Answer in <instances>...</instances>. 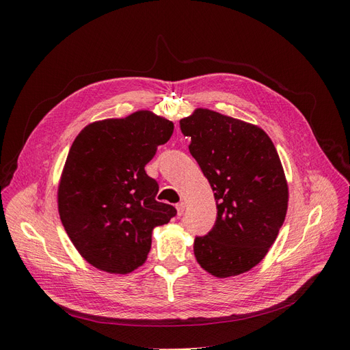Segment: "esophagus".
<instances>
[{"label":"esophagus","instance_id":"obj_1","mask_svg":"<svg viewBox=\"0 0 350 350\" xmlns=\"http://www.w3.org/2000/svg\"><path fill=\"white\" fill-rule=\"evenodd\" d=\"M184 210H185V203H183V201H181V203H178V204H176V211H178V215L181 216V215L184 213Z\"/></svg>","mask_w":350,"mask_h":350}]
</instances>
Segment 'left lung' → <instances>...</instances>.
I'll use <instances>...</instances> for the list:
<instances>
[{
  "instance_id": "1",
  "label": "left lung",
  "mask_w": 350,
  "mask_h": 350,
  "mask_svg": "<svg viewBox=\"0 0 350 350\" xmlns=\"http://www.w3.org/2000/svg\"><path fill=\"white\" fill-rule=\"evenodd\" d=\"M188 149L213 189L217 217L194 239L197 262L215 278L256 267L276 241L289 188L280 157L260 126L197 108L179 121Z\"/></svg>"
}]
</instances>
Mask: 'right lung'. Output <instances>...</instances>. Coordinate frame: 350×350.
I'll return each mask as SVG.
<instances>
[{
	"label": "right lung",
	"instance_id": "1",
	"mask_svg": "<svg viewBox=\"0 0 350 350\" xmlns=\"http://www.w3.org/2000/svg\"><path fill=\"white\" fill-rule=\"evenodd\" d=\"M174 133L152 111L94 121L72 142L58 184V213L68 238L93 267L129 274L143 266L152 232L176 210L159 203L144 166Z\"/></svg>",
	"mask_w": 350,
	"mask_h": 350
}]
</instances>
